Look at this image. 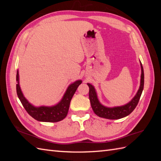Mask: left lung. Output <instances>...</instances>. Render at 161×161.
Wrapping results in <instances>:
<instances>
[{
  "label": "left lung",
  "instance_id": "8db88e82",
  "mask_svg": "<svg viewBox=\"0 0 161 161\" xmlns=\"http://www.w3.org/2000/svg\"><path fill=\"white\" fill-rule=\"evenodd\" d=\"M141 65V85L135 95V97L132 99L131 102L122 107H116L113 108H108L102 105L99 102L96 92L94 87L90 84H87L89 87V100L91 102V107L93 108L94 113L99 117L104 118L110 119H118L124 117H126L129 115L134 110L136 106L138 105V102L141 98V94L142 93L143 88H144V70Z\"/></svg>",
  "mask_w": 161,
  "mask_h": 161
}]
</instances>
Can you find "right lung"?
<instances>
[{"mask_svg": "<svg viewBox=\"0 0 161 161\" xmlns=\"http://www.w3.org/2000/svg\"><path fill=\"white\" fill-rule=\"evenodd\" d=\"M16 93L23 107L28 114L33 118L41 122H57L62 120L66 117L69 109L71 99L77 89L78 86L81 84V80H77L70 84L64 94L62 100L59 103L53 107H35L26 100L20 90L19 86V72L16 73Z\"/></svg>", "mask_w": 161, "mask_h": 161, "instance_id": "right-lung-1", "label": "right lung"}]
</instances>
